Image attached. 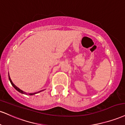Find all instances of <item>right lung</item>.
<instances>
[{
    "label": "right lung",
    "mask_w": 125,
    "mask_h": 125,
    "mask_svg": "<svg viewBox=\"0 0 125 125\" xmlns=\"http://www.w3.org/2000/svg\"><path fill=\"white\" fill-rule=\"evenodd\" d=\"M9 80H10V83H11V85H13V87H14V88H15V89H16V90H17V91H19V93H21V94H25V95H34V94H37V93H40V92H41V91H42L43 90H41V91H38V92H36V93H26V92H25V91H22V90H20V89L19 88H18V87L16 86V85H14V84L13 83V82H12V81H11V79H10V76H9Z\"/></svg>",
    "instance_id": "add662e5"
}]
</instances>
